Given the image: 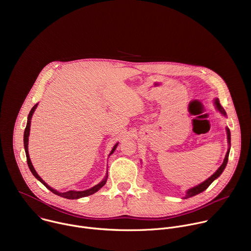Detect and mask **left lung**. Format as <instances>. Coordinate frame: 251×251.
<instances>
[{"mask_svg":"<svg viewBox=\"0 0 251 251\" xmlns=\"http://www.w3.org/2000/svg\"><path fill=\"white\" fill-rule=\"evenodd\" d=\"M213 104L214 106H216V109L225 117H226V112L225 111V109L222 107L221 103H220V100L219 98H214L213 99ZM226 135H227V144H228V149H227V152L226 154V157H225V160L222 164V166L216 171V173H214L213 175H211L208 178H206V180L191 189H189L187 192H186V196L183 198V199H189V198H192L196 195H199L201 194V192H203L204 190H206L208 188V186L216 180V178H218L222 174L223 172L225 171L226 167V164H227V161H228V155H229V151H230V131L227 127H226Z\"/></svg>","mask_w":251,"mask_h":251,"instance_id":"left-lung-1","label":"left lung"}]
</instances>
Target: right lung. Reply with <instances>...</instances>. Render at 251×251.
<instances>
[{
  "instance_id": "1",
  "label": "right lung",
  "mask_w": 251,
  "mask_h": 251,
  "mask_svg": "<svg viewBox=\"0 0 251 251\" xmlns=\"http://www.w3.org/2000/svg\"><path fill=\"white\" fill-rule=\"evenodd\" d=\"M38 105H39V103L35 104V105L32 107V108H31V110L29 111L28 116H27L26 126H25V133H24V146H25V156H26V162H27V166H28L30 172L32 173V175L34 176V177H37L38 180H39L47 189H49V190H50V192H52L53 194H55V195H57V196H59V197H62V198H64V199H68V200H76V199L84 198V197L93 195L94 193L98 192V191L106 184L107 177H108V174H106L105 177L103 178V180H102L99 184H97L96 186H94V187H92V188H90V189H88V190H85V191H67V192H64V193H60V192H58V191L52 189L51 187H50V186L43 180V178L38 175L37 171L34 170V168H33V166H32V164H31L29 155H28V136H29V131H30V121H31V117H32V114H33V112L35 111V109H37ZM117 146H118V143H116V144L114 145V147H113V149L111 150L109 156L114 153V151L116 150Z\"/></svg>"
}]
</instances>
